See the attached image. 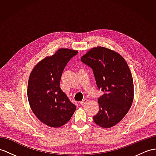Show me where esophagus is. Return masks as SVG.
<instances>
[{
  "instance_id": "1",
  "label": "esophagus",
  "mask_w": 156,
  "mask_h": 156,
  "mask_svg": "<svg viewBox=\"0 0 156 156\" xmlns=\"http://www.w3.org/2000/svg\"><path fill=\"white\" fill-rule=\"evenodd\" d=\"M87 102H88V99H84V100H83V101L80 102V105H81V106H83V105H86Z\"/></svg>"
}]
</instances>
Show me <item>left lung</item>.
Segmentation results:
<instances>
[{
  "label": "left lung",
  "mask_w": 156,
  "mask_h": 156,
  "mask_svg": "<svg viewBox=\"0 0 156 156\" xmlns=\"http://www.w3.org/2000/svg\"><path fill=\"white\" fill-rule=\"evenodd\" d=\"M81 62L91 67L98 89L99 111L94 122L102 128L119 123L130 108L134 99V83L126 61L117 52L104 47L93 48L82 56Z\"/></svg>",
  "instance_id": "left-lung-1"
}]
</instances>
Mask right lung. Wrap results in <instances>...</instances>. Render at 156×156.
Returning <instances> with one entry per match:
<instances>
[{"mask_svg": "<svg viewBox=\"0 0 156 156\" xmlns=\"http://www.w3.org/2000/svg\"><path fill=\"white\" fill-rule=\"evenodd\" d=\"M78 51L61 48L34 67L28 84V98L32 112L41 122L59 128L70 120L76 106L61 89L59 84L63 69Z\"/></svg>", "mask_w": 156, "mask_h": 156, "instance_id": "obj_1", "label": "right lung"}]
</instances>
